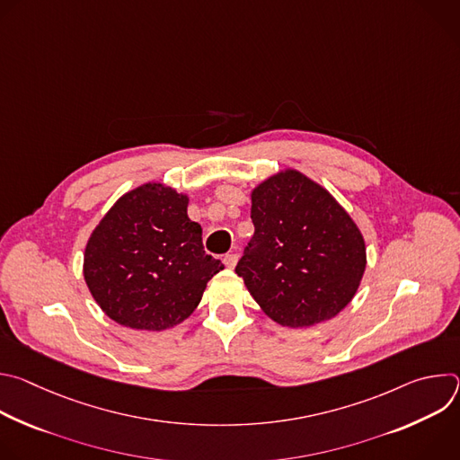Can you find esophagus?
Segmentation results:
<instances>
[{
  "mask_svg": "<svg viewBox=\"0 0 460 460\" xmlns=\"http://www.w3.org/2000/svg\"><path fill=\"white\" fill-rule=\"evenodd\" d=\"M236 261H238V254H234V252H227V254L224 256V264H226V268H229V270H233V268L236 266Z\"/></svg>",
  "mask_w": 460,
  "mask_h": 460,
  "instance_id": "obj_1",
  "label": "esophagus"
}]
</instances>
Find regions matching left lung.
Returning <instances> with one entry per match:
<instances>
[{
	"instance_id": "left-lung-1",
	"label": "left lung",
	"mask_w": 460,
	"mask_h": 460,
	"mask_svg": "<svg viewBox=\"0 0 460 460\" xmlns=\"http://www.w3.org/2000/svg\"><path fill=\"white\" fill-rule=\"evenodd\" d=\"M254 234L236 266L270 318L307 327L339 314L355 296L366 243L346 209L322 185L286 169L251 192Z\"/></svg>"
}]
</instances>
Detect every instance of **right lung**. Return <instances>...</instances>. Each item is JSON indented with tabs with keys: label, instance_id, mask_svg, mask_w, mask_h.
I'll list each match as a JSON object with an SVG mask.
<instances>
[{
	"label": "right lung",
	"instance_id": "add662e5",
	"mask_svg": "<svg viewBox=\"0 0 460 460\" xmlns=\"http://www.w3.org/2000/svg\"><path fill=\"white\" fill-rule=\"evenodd\" d=\"M187 194L160 181L125 192L93 231L84 277L102 311L133 330L164 332L200 304L224 270L206 254Z\"/></svg>",
	"mask_w": 460,
	"mask_h": 460
}]
</instances>
